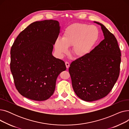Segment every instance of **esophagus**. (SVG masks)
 <instances>
[{"instance_id":"esophagus-1","label":"esophagus","mask_w":129,"mask_h":129,"mask_svg":"<svg viewBox=\"0 0 129 129\" xmlns=\"http://www.w3.org/2000/svg\"><path fill=\"white\" fill-rule=\"evenodd\" d=\"M65 65H66V68H67V69H69V67H70V63H69V62H65Z\"/></svg>"}]
</instances>
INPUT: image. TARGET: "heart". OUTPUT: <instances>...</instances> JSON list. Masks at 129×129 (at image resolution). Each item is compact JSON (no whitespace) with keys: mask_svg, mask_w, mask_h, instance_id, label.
<instances>
[{"mask_svg":"<svg viewBox=\"0 0 129 129\" xmlns=\"http://www.w3.org/2000/svg\"><path fill=\"white\" fill-rule=\"evenodd\" d=\"M99 30L96 26L76 23L70 25L65 30L62 40L57 39L54 43L55 51L59 57L68 53L72 46V52L77 57L84 56L96 43Z\"/></svg>","mask_w":129,"mask_h":129,"instance_id":"b5f03b06","label":"heart"}]
</instances>
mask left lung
I'll return each instance as SVG.
<instances>
[{
    "label": "left lung",
    "mask_w": 129,
    "mask_h": 129,
    "mask_svg": "<svg viewBox=\"0 0 129 129\" xmlns=\"http://www.w3.org/2000/svg\"><path fill=\"white\" fill-rule=\"evenodd\" d=\"M100 25L105 39L84 56L73 61L69 68L73 89L84 101H93L109 93L120 70L121 51L114 36Z\"/></svg>",
    "instance_id": "obj_1"
}]
</instances>
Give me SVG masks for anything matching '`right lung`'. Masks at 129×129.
<instances>
[{"mask_svg":"<svg viewBox=\"0 0 129 129\" xmlns=\"http://www.w3.org/2000/svg\"><path fill=\"white\" fill-rule=\"evenodd\" d=\"M56 20L36 21L19 33L10 50V70L22 96L36 101L49 99L59 74L66 70L64 61L52 55L59 33Z\"/></svg>","mask_w":129,"mask_h":129,"instance_id":"add662e5","label":"right lung"}]
</instances>
